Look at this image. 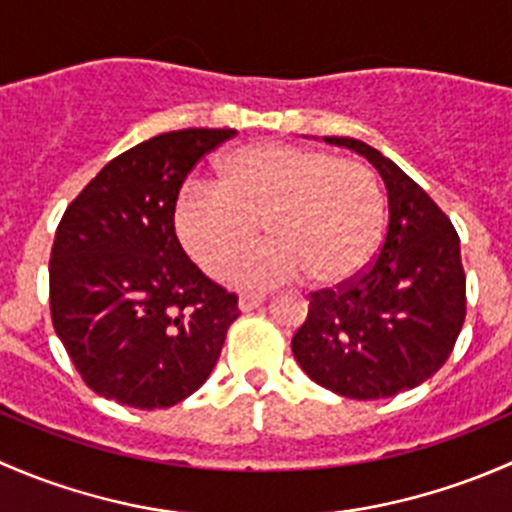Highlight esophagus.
<instances>
[{"mask_svg": "<svg viewBox=\"0 0 512 512\" xmlns=\"http://www.w3.org/2000/svg\"><path fill=\"white\" fill-rule=\"evenodd\" d=\"M262 302H265V294H257V292H242L240 294V309H242V312H252V309L260 307Z\"/></svg>", "mask_w": 512, "mask_h": 512, "instance_id": "esophagus-1", "label": "esophagus"}]
</instances>
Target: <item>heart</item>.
Segmentation results:
<instances>
[{"label": "heart", "instance_id": "1", "mask_svg": "<svg viewBox=\"0 0 512 512\" xmlns=\"http://www.w3.org/2000/svg\"><path fill=\"white\" fill-rule=\"evenodd\" d=\"M270 287L307 275L314 287H339L366 270L381 245L386 195L371 165L292 143H247L223 156L218 183L188 180L173 203V230L190 260L220 277Z\"/></svg>", "mask_w": 512, "mask_h": 512}]
</instances>
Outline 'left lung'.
I'll return each mask as SVG.
<instances>
[{
    "instance_id": "8db88e82",
    "label": "left lung",
    "mask_w": 512,
    "mask_h": 512,
    "mask_svg": "<svg viewBox=\"0 0 512 512\" xmlns=\"http://www.w3.org/2000/svg\"><path fill=\"white\" fill-rule=\"evenodd\" d=\"M379 170L389 227L352 282L309 294L292 337L294 359L347 399H389L416 389L448 361L466 319L461 240L448 215L394 160L354 138L327 136Z\"/></svg>"
}]
</instances>
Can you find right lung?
Returning a JSON list of instances; mask_svg holds the SVG:
<instances>
[{"label":"right lung","instance_id":"obj_1","mask_svg":"<svg viewBox=\"0 0 512 512\" xmlns=\"http://www.w3.org/2000/svg\"><path fill=\"white\" fill-rule=\"evenodd\" d=\"M232 128L160 133L108 160L56 227L51 322L84 384L133 409H168L218 364L237 294L190 262L173 203Z\"/></svg>","mask_w":512,"mask_h":512}]
</instances>
